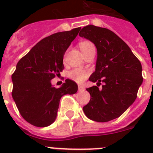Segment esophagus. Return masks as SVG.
I'll list each match as a JSON object with an SVG mask.
<instances>
[{
	"instance_id": "esophagus-1",
	"label": "esophagus",
	"mask_w": 153,
	"mask_h": 153,
	"mask_svg": "<svg viewBox=\"0 0 153 153\" xmlns=\"http://www.w3.org/2000/svg\"><path fill=\"white\" fill-rule=\"evenodd\" d=\"M78 90H79V92H83V91H84V90H85L84 86H82V85H79V86H78Z\"/></svg>"
}]
</instances>
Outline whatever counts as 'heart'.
Returning <instances> with one entry per match:
<instances>
[{
  "label": "heart",
  "instance_id": "1",
  "mask_svg": "<svg viewBox=\"0 0 153 153\" xmlns=\"http://www.w3.org/2000/svg\"><path fill=\"white\" fill-rule=\"evenodd\" d=\"M79 48L81 51L83 52V54H85L88 51H90L91 48L94 47V45L90 41H83L79 43ZM89 71L86 70H82V69H74L70 73V77L73 80L75 81L76 83H82L84 82L89 76Z\"/></svg>",
  "mask_w": 153,
  "mask_h": 153
}]
</instances>
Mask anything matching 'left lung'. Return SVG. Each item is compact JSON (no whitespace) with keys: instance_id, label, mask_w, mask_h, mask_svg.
Returning <instances> with one entry per match:
<instances>
[{"instance_id":"left-lung-1","label":"left lung","mask_w":153,"mask_h":153,"mask_svg":"<svg viewBox=\"0 0 153 153\" xmlns=\"http://www.w3.org/2000/svg\"><path fill=\"white\" fill-rule=\"evenodd\" d=\"M95 44V71L89 80L97 86L87 88L90 100L83 109L96 122H108L120 117L137 97L143 81L142 65L129 46L110 30L88 25L79 33ZM104 83L102 89L98 86Z\"/></svg>"}]
</instances>
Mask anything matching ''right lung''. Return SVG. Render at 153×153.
Here are the masks:
<instances>
[{"label":"right lung","instance_id":"right-lung-1","mask_svg":"<svg viewBox=\"0 0 153 153\" xmlns=\"http://www.w3.org/2000/svg\"><path fill=\"white\" fill-rule=\"evenodd\" d=\"M80 27L47 36L19 60L12 74V97L23 118L37 127L51 125L56 118L60 98L77 92V84L67 79L60 88L51 79L63 70L64 53Z\"/></svg>","mask_w":153,"mask_h":153}]
</instances>
